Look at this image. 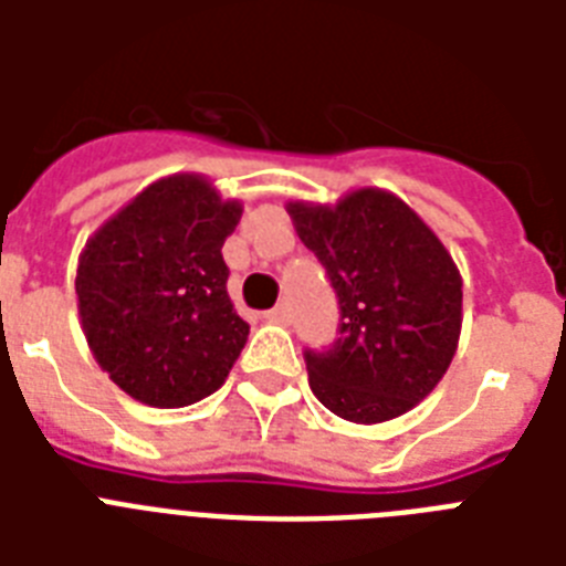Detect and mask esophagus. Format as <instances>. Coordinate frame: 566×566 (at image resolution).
Instances as JSON below:
<instances>
[{
  "label": "esophagus",
  "mask_w": 566,
  "mask_h": 566,
  "mask_svg": "<svg viewBox=\"0 0 566 566\" xmlns=\"http://www.w3.org/2000/svg\"><path fill=\"white\" fill-rule=\"evenodd\" d=\"M266 319H270V323H287V319H291V308H287V302H279L275 308L266 311Z\"/></svg>",
  "instance_id": "34e87169"
}]
</instances>
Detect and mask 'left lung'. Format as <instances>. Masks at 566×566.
<instances>
[{
  "label": "left lung",
  "mask_w": 566,
  "mask_h": 566,
  "mask_svg": "<svg viewBox=\"0 0 566 566\" xmlns=\"http://www.w3.org/2000/svg\"><path fill=\"white\" fill-rule=\"evenodd\" d=\"M287 211L340 308L335 340L302 353L314 396L353 422L411 411L443 378L461 335V275L449 252L385 190Z\"/></svg>",
  "instance_id": "1"
}]
</instances>
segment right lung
I'll return each mask as SVG.
<instances>
[{
	"instance_id": "add662e5",
	"label": "right lung",
	"mask_w": 566,
	"mask_h": 566,
	"mask_svg": "<svg viewBox=\"0 0 566 566\" xmlns=\"http://www.w3.org/2000/svg\"><path fill=\"white\" fill-rule=\"evenodd\" d=\"M238 220L240 205L205 179L170 176L87 240L75 275L84 337L128 396L185 408L226 381L249 335L222 261Z\"/></svg>"
}]
</instances>
